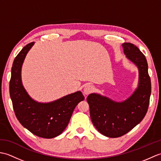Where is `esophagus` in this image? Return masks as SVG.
<instances>
[{"label":"esophagus","instance_id":"esophagus-1","mask_svg":"<svg viewBox=\"0 0 161 161\" xmlns=\"http://www.w3.org/2000/svg\"><path fill=\"white\" fill-rule=\"evenodd\" d=\"M92 91H93V86H91V85H86L84 88V93L86 95L90 94Z\"/></svg>","mask_w":161,"mask_h":161}]
</instances>
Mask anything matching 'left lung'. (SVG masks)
Here are the masks:
<instances>
[{
    "instance_id": "left-lung-1",
    "label": "left lung",
    "mask_w": 161,
    "mask_h": 161,
    "mask_svg": "<svg viewBox=\"0 0 161 161\" xmlns=\"http://www.w3.org/2000/svg\"><path fill=\"white\" fill-rule=\"evenodd\" d=\"M122 47L126 57L138 68L137 89L122 102L95 93L90 94L86 99L93 125L102 134L110 138L126 134L142 120L147 112L151 95V79L145 56L133 43H124Z\"/></svg>"
}]
</instances>
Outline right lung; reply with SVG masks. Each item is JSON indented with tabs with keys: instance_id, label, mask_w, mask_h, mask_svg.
<instances>
[{
	"instance_id": "add662e5",
	"label": "right lung",
	"mask_w": 161,
	"mask_h": 161,
	"mask_svg": "<svg viewBox=\"0 0 161 161\" xmlns=\"http://www.w3.org/2000/svg\"><path fill=\"white\" fill-rule=\"evenodd\" d=\"M34 43L27 44L14 60L9 95L16 117L20 124L39 137L53 138L66 129L75 108L84 97L77 91L50 103H39L29 96L22 85L20 71L24 59Z\"/></svg>"
}]
</instances>
